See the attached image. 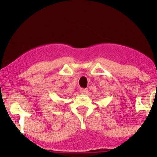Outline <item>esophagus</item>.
I'll return each instance as SVG.
<instances>
[{"instance_id": "34e87169", "label": "esophagus", "mask_w": 157, "mask_h": 157, "mask_svg": "<svg viewBox=\"0 0 157 157\" xmlns=\"http://www.w3.org/2000/svg\"><path fill=\"white\" fill-rule=\"evenodd\" d=\"M87 92H88V90H86V89H83V88L80 89V93H81V94H86Z\"/></svg>"}]
</instances>
